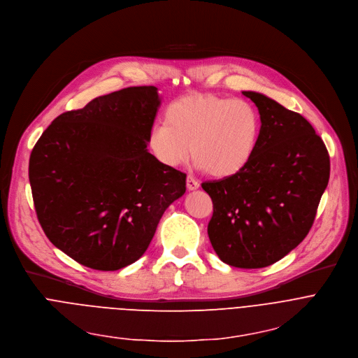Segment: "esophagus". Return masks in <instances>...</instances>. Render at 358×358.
Segmentation results:
<instances>
[{
  "mask_svg": "<svg viewBox=\"0 0 358 358\" xmlns=\"http://www.w3.org/2000/svg\"><path fill=\"white\" fill-rule=\"evenodd\" d=\"M186 187H187V190H196V189H199V182L194 180L192 176H187V178H186Z\"/></svg>",
  "mask_w": 358,
  "mask_h": 358,
  "instance_id": "obj_1",
  "label": "esophagus"
}]
</instances>
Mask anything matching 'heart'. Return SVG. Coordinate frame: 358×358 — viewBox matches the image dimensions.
<instances>
[{"label": "heart", "instance_id": "1", "mask_svg": "<svg viewBox=\"0 0 358 358\" xmlns=\"http://www.w3.org/2000/svg\"><path fill=\"white\" fill-rule=\"evenodd\" d=\"M260 131V115L252 103L190 94L169 103L164 124L149 134V149L168 168L183 165L192 152L196 168L213 178H230L250 162Z\"/></svg>", "mask_w": 358, "mask_h": 358}]
</instances>
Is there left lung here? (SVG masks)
Returning <instances> with one entry per match:
<instances>
[{"mask_svg":"<svg viewBox=\"0 0 358 358\" xmlns=\"http://www.w3.org/2000/svg\"><path fill=\"white\" fill-rule=\"evenodd\" d=\"M243 95L260 113L256 152L239 173L202 187L213 202L208 234L219 259L260 268L283 259L307 236L329 183L330 157L300 113L255 91Z\"/></svg>","mask_w":358,"mask_h":358,"instance_id":"obj_1","label":"left lung"}]
</instances>
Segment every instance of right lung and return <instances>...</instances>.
Returning <instances> with one entry per match:
<instances>
[{
    "mask_svg": "<svg viewBox=\"0 0 358 358\" xmlns=\"http://www.w3.org/2000/svg\"><path fill=\"white\" fill-rule=\"evenodd\" d=\"M161 96L131 87L68 110L29 156L35 212L51 243L103 271L135 263L165 210L186 192V175L149 153Z\"/></svg>",
    "mask_w": 358,
    "mask_h": 358,
    "instance_id": "right-lung-1",
    "label": "right lung"
}]
</instances>
